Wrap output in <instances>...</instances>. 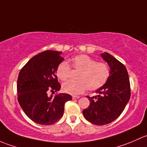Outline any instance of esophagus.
<instances>
[{
  "label": "esophagus",
  "instance_id": "esophagus-1",
  "mask_svg": "<svg viewBox=\"0 0 147 147\" xmlns=\"http://www.w3.org/2000/svg\"><path fill=\"white\" fill-rule=\"evenodd\" d=\"M72 98H73L74 100H75V99H78V98H80V96H72Z\"/></svg>",
  "mask_w": 147,
  "mask_h": 147
}]
</instances>
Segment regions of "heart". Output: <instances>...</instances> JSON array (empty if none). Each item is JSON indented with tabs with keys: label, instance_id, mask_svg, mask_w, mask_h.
Returning a JSON list of instances; mask_svg holds the SVG:
<instances>
[{
	"label": "heart",
	"instance_id": "1",
	"mask_svg": "<svg viewBox=\"0 0 147 147\" xmlns=\"http://www.w3.org/2000/svg\"><path fill=\"white\" fill-rule=\"evenodd\" d=\"M71 68L78 71L76 76L78 81H69L62 85L63 92L71 95L84 93L86 89L96 90L107 82L110 76V70L106 63L98 62L86 54L74 57L70 61ZM71 68L66 61H61L56 70L57 77L61 81H66L69 76Z\"/></svg>",
	"mask_w": 147,
	"mask_h": 147
}]
</instances>
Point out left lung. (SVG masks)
I'll use <instances>...</instances> for the list:
<instances>
[{
    "instance_id": "left-lung-1",
    "label": "left lung",
    "mask_w": 147,
    "mask_h": 147,
    "mask_svg": "<svg viewBox=\"0 0 147 147\" xmlns=\"http://www.w3.org/2000/svg\"><path fill=\"white\" fill-rule=\"evenodd\" d=\"M101 57L110 66V76L96 90V96H86L90 103L83 111L85 118L97 125H107L117 119L131 96L129 76L125 65L107 52L101 54Z\"/></svg>"
}]
</instances>
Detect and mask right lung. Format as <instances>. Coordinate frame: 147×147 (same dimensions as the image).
<instances>
[{
    "label": "right lung",
    "mask_w": 147,
    "mask_h": 147,
    "mask_svg": "<svg viewBox=\"0 0 147 147\" xmlns=\"http://www.w3.org/2000/svg\"><path fill=\"white\" fill-rule=\"evenodd\" d=\"M61 51L47 50L33 57L20 71L18 100L24 113L33 122L42 125L55 123L63 116L64 105L71 100L67 93H59L61 85L56 70L63 60Z\"/></svg>",
    "instance_id": "add662e5"
}]
</instances>
